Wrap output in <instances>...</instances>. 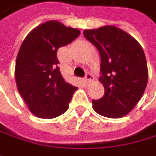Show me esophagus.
I'll list each match as a JSON object with an SVG mask.
<instances>
[{
	"mask_svg": "<svg viewBox=\"0 0 156 156\" xmlns=\"http://www.w3.org/2000/svg\"><path fill=\"white\" fill-rule=\"evenodd\" d=\"M94 78H93L92 74L91 73H87V75H86V77L84 78V80H85V82L87 83V84H89L91 81H92Z\"/></svg>",
	"mask_w": 156,
	"mask_h": 156,
	"instance_id": "obj_1",
	"label": "esophagus"
}]
</instances>
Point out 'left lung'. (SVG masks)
I'll list each match as a JSON object with an SVG mask.
<instances>
[{"instance_id":"left-lung-1","label":"left lung","mask_w":156,"mask_h":156,"mask_svg":"<svg viewBox=\"0 0 156 156\" xmlns=\"http://www.w3.org/2000/svg\"><path fill=\"white\" fill-rule=\"evenodd\" d=\"M83 34L101 56L99 81L105 87V94L92 100L93 109L107 118H121L133 110L147 85L143 48L133 36L114 26L87 29Z\"/></svg>"}]
</instances>
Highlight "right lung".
I'll list each match as a JSON object with an SVG mask.
<instances>
[{
    "label": "right lung",
    "mask_w": 156,
    "mask_h": 156,
    "mask_svg": "<svg viewBox=\"0 0 156 156\" xmlns=\"http://www.w3.org/2000/svg\"><path fill=\"white\" fill-rule=\"evenodd\" d=\"M79 34L77 28L50 20L37 26L24 39L16 60L15 79L23 100L36 117L56 118L69 109L77 87L62 78L57 51Z\"/></svg>",
    "instance_id": "1"
}]
</instances>
